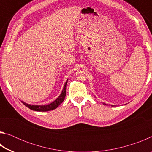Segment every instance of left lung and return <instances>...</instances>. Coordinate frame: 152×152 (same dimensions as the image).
Listing matches in <instances>:
<instances>
[{
  "instance_id": "obj_1",
  "label": "left lung",
  "mask_w": 152,
  "mask_h": 152,
  "mask_svg": "<svg viewBox=\"0 0 152 152\" xmlns=\"http://www.w3.org/2000/svg\"><path fill=\"white\" fill-rule=\"evenodd\" d=\"M103 104H105V105H107V104H106L105 103H103ZM111 106H113V105H111Z\"/></svg>"
}]
</instances>
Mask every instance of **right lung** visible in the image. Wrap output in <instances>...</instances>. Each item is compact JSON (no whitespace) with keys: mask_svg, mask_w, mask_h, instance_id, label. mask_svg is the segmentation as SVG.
I'll return each mask as SVG.
<instances>
[{"mask_svg":"<svg viewBox=\"0 0 152 152\" xmlns=\"http://www.w3.org/2000/svg\"><path fill=\"white\" fill-rule=\"evenodd\" d=\"M67 82H68V80H67L66 82H65V84H64V86L63 90L62 91H61V93L60 94V96H59L54 101L51 102L50 104H45V105H35V104H28L23 101H21V102L25 105V106L29 108V109H31L33 110H35V111L44 112V111H49V110L55 109L64 101V99H65V96H66V89Z\"/></svg>","mask_w":152,"mask_h":152,"instance_id":"add662e5","label":"right lung"}]
</instances>
